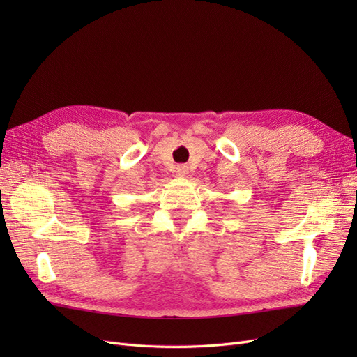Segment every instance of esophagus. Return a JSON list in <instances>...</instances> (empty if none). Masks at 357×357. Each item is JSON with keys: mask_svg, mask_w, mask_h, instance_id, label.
I'll use <instances>...</instances> for the list:
<instances>
[{"mask_svg": "<svg viewBox=\"0 0 357 357\" xmlns=\"http://www.w3.org/2000/svg\"><path fill=\"white\" fill-rule=\"evenodd\" d=\"M176 172H177L178 177H186L189 174V168L186 165H178Z\"/></svg>", "mask_w": 357, "mask_h": 357, "instance_id": "1", "label": "esophagus"}]
</instances>
